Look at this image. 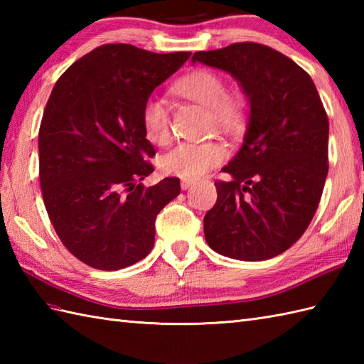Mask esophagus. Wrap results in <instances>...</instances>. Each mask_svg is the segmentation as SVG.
I'll return each mask as SVG.
<instances>
[{"instance_id":"1","label":"esophagus","mask_w":364,"mask_h":364,"mask_svg":"<svg viewBox=\"0 0 364 364\" xmlns=\"http://www.w3.org/2000/svg\"><path fill=\"white\" fill-rule=\"evenodd\" d=\"M192 184H194V181H191V180H181V189L183 191H188Z\"/></svg>"}]
</instances>
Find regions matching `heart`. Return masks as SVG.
<instances>
[{
	"label": "heart",
	"mask_w": 364,
	"mask_h": 364,
	"mask_svg": "<svg viewBox=\"0 0 364 364\" xmlns=\"http://www.w3.org/2000/svg\"><path fill=\"white\" fill-rule=\"evenodd\" d=\"M176 95L210 111V122L218 129L235 133L241 128L245 117V102L239 95L227 94V82L213 70H196L175 82ZM142 127L145 136L154 145L170 142L168 106L159 97H150L142 107ZM223 145L214 141L181 142L166 153L161 159V167L166 173L180 176L183 180H196L205 175L225 159Z\"/></svg>",
	"instance_id": "1"
}]
</instances>
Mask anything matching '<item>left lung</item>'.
Returning <instances> with one entry per match:
<instances>
[{
    "instance_id": "1",
    "label": "left lung",
    "mask_w": 364,
    "mask_h": 364,
    "mask_svg": "<svg viewBox=\"0 0 364 364\" xmlns=\"http://www.w3.org/2000/svg\"><path fill=\"white\" fill-rule=\"evenodd\" d=\"M230 73L250 105L242 146L215 181L218 202L203 219L214 252L264 261L299 241L318 210L328 172V119L311 76L270 46L242 42L197 51Z\"/></svg>"
}]
</instances>
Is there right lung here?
Wrapping results in <instances>:
<instances>
[{
    "mask_svg": "<svg viewBox=\"0 0 364 364\" xmlns=\"http://www.w3.org/2000/svg\"><path fill=\"white\" fill-rule=\"evenodd\" d=\"M189 56L107 43L54 84L38 131V176L54 230L84 264L119 270L151 252L156 215L181 188L178 178L142 184L156 153L142 107Z\"/></svg>",
    "mask_w": 364,
    "mask_h": 364,
    "instance_id": "obj_1",
    "label": "right lung"
}]
</instances>
